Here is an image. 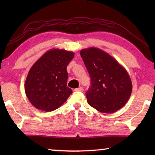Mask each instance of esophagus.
<instances>
[{"label": "esophagus", "instance_id": "esophagus-1", "mask_svg": "<svg viewBox=\"0 0 155 155\" xmlns=\"http://www.w3.org/2000/svg\"><path fill=\"white\" fill-rule=\"evenodd\" d=\"M74 91H83V88L82 87H78V88L75 89Z\"/></svg>", "mask_w": 155, "mask_h": 155}]
</instances>
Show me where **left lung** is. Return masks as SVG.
I'll return each mask as SVG.
<instances>
[{"label": "left lung", "mask_w": 155, "mask_h": 155, "mask_svg": "<svg viewBox=\"0 0 155 155\" xmlns=\"http://www.w3.org/2000/svg\"><path fill=\"white\" fill-rule=\"evenodd\" d=\"M91 85L86 92L88 104L97 111L112 114L125 105L132 92V83L125 68L98 48L80 52Z\"/></svg>", "instance_id": "8db88e82"}]
</instances>
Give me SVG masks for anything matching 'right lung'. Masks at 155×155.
<instances>
[{
    "label": "right lung",
    "mask_w": 155,
    "mask_h": 155,
    "mask_svg": "<svg viewBox=\"0 0 155 155\" xmlns=\"http://www.w3.org/2000/svg\"><path fill=\"white\" fill-rule=\"evenodd\" d=\"M73 52L52 48L45 52L28 73L25 83L26 96L36 109L46 112L61 107L72 93L67 87V65Z\"/></svg>",
    "instance_id": "1"
}]
</instances>
